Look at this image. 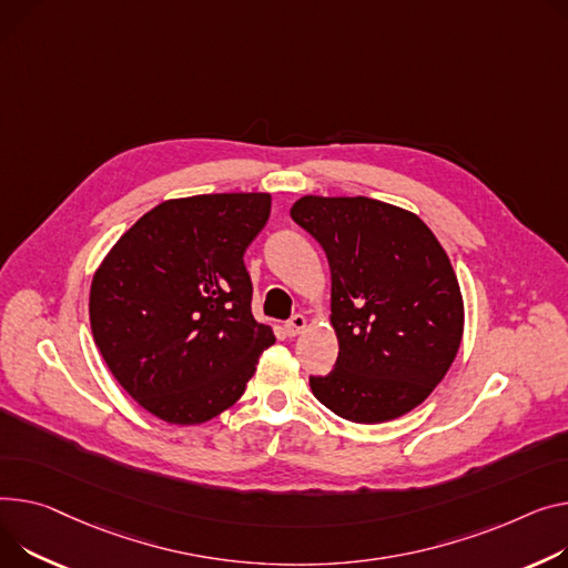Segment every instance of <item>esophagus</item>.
I'll return each instance as SVG.
<instances>
[{"label": "esophagus", "mask_w": 568, "mask_h": 568, "mask_svg": "<svg viewBox=\"0 0 568 568\" xmlns=\"http://www.w3.org/2000/svg\"><path fill=\"white\" fill-rule=\"evenodd\" d=\"M306 326H308V322L304 315H292L290 322L285 324V333H287V337H296Z\"/></svg>", "instance_id": "1"}]
</instances>
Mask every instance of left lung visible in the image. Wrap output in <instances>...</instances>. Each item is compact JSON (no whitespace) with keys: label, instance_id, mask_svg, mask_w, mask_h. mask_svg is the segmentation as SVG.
<instances>
[{"label":"left lung","instance_id":"1","mask_svg":"<svg viewBox=\"0 0 568 568\" xmlns=\"http://www.w3.org/2000/svg\"><path fill=\"white\" fill-rule=\"evenodd\" d=\"M292 219L324 248L337 361L311 376L313 395L361 425L423 404L464 335V298L449 257L408 210L367 196H304Z\"/></svg>","mask_w":568,"mask_h":568}]
</instances>
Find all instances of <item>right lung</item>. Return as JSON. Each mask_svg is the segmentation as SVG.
I'll use <instances>...</instances> for the list:
<instances>
[{"label": "right lung", "instance_id": "obj_1", "mask_svg": "<svg viewBox=\"0 0 568 568\" xmlns=\"http://www.w3.org/2000/svg\"><path fill=\"white\" fill-rule=\"evenodd\" d=\"M270 212V194L164 201L98 267L89 298L95 345L116 382L160 420L216 418L276 343L251 313L244 264Z\"/></svg>", "mask_w": 568, "mask_h": 568}]
</instances>
